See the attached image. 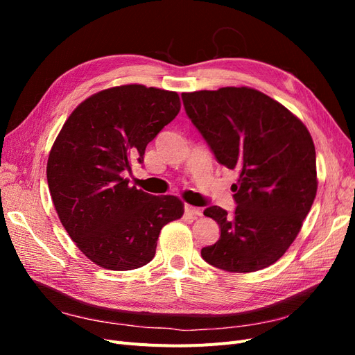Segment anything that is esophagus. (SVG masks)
Masks as SVG:
<instances>
[{"mask_svg":"<svg viewBox=\"0 0 355 355\" xmlns=\"http://www.w3.org/2000/svg\"><path fill=\"white\" fill-rule=\"evenodd\" d=\"M185 213L187 214H191V216H201L202 214V210L198 209V207H194V206H189V204H187L185 206Z\"/></svg>","mask_w":355,"mask_h":355,"instance_id":"34e87169","label":"esophagus"}]
</instances>
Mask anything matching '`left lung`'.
Returning <instances> with one entry per match:
<instances>
[{"label": "left lung", "mask_w": 355, "mask_h": 355, "mask_svg": "<svg viewBox=\"0 0 355 355\" xmlns=\"http://www.w3.org/2000/svg\"><path fill=\"white\" fill-rule=\"evenodd\" d=\"M182 101L218 163L239 171L234 214L204 210L220 237L202 247V259L228 272L263 270L287 252L314 202L313 137L282 103L250 87L182 93Z\"/></svg>", "instance_id": "8db88e82"}]
</instances>
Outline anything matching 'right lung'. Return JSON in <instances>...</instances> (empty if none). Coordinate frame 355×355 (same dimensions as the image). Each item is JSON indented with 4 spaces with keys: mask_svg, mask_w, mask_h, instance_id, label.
Masks as SVG:
<instances>
[{
    "mask_svg": "<svg viewBox=\"0 0 355 355\" xmlns=\"http://www.w3.org/2000/svg\"><path fill=\"white\" fill-rule=\"evenodd\" d=\"M180 111L176 92L142 84L92 94L63 124L47 161V184L72 241L105 270L130 271L151 262L161 228L184 214L175 196L128 185L146 145Z\"/></svg>",
    "mask_w": 355,
    "mask_h": 355,
    "instance_id": "right-lung-1",
    "label": "right lung"
}]
</instances>
